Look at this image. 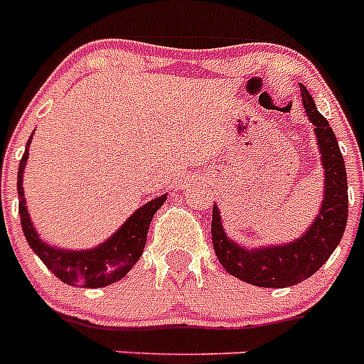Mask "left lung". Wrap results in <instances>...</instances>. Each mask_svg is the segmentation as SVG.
Returning <instances> with one entry per match:
<instances>
[{
  "label": "left lung",
  "instance_id": "1",
  "mask_svg": "<svg viewBox=\"0 0 364 364\" xmlns=\"http://www.w3.org/2000/svg\"><path fill=\"white\" fill-rule=\"evenodd\" d=\"M302 104L319 142L324 166V200L310 230L301 239L266 250H244L231 242L222 230L218 208L213 205L211 240L220 264L233 277L262 288H286L311 277L339 246L348 218V180L339 144L326 118L317 111L314 98L301 87Z\"/></svg>",
  "mask_w": 364,
  "mask_h": 364
}]
</instances>
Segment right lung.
Returning <instances> with one entry per match:
<instances>
[{
	"mask_svg": "<svg viewBox=\"0 0 364 364\" xmlns=\"http://www.w3.org/2000/svg\"><path fill=\"white\" fill-rule=\"evenodd\" d=\"M31 144V140L27 142ZM28 149H25L23 159L19 160L18 169V195H19V218L23 228L25 239L28 246L34 250L38 257L43 260V264L56 275L60 281L70 286H85V288H102V286L112 284L127 275L131 268L136 264L144 252L147 240V231L153 220V215L162 208L167 195L156 197L154 200L147 202L140 210L134 211L133 217L125 222L124 226L112 235L111 239L102 246L89 250V252H62L54 250L49 244L38 237L28 218L27 208L23 200V167L27 162Z\"/></svg>",
	"mask_w": 364,
	"mask_h": 364,
	"instance_id": "obj_1",
	"label": "right lung"
}]
</instances>
